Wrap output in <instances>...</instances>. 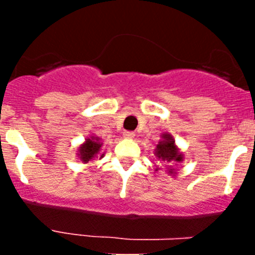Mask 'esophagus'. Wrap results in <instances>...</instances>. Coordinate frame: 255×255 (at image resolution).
<instances>
[{
    "label": "esophagus",
    "mask_w": 255,
    "mask_h": 255,
    "mask_svg": "<svg viewBox=\"0 0 255 255\" xmlns=\"http://www.w3.org/2000/svg\"><path fill=\"white\" fill-rule=\"evenodd\" d=\"M124 136H125V138H128V139H134L135 134L132 131H125V132H124Z\"/></svg>",
    "instance_id": "1"
}]
</instances>
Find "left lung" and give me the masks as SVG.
I'll return each mask as SVG.
<instances>
[{
    "mask_svg": "<svg viewBox=\"0 0 255 255\" xmlns=\"http://www.w3.org/2000/svg\"><path fill=\"white\" fill-rule=\"evenodd\" d=\"M154 155L159 162L166 164L168 173L172 175V176L176 175V168H173V166H168V164H177L180 162H182V159H184V153L180 152L176 143H175V139L168 132H163L161 135V140L155 145ZM158 170L159 167L157 166L155 171Z\"/></svg>",
    "mask_w": 255,
    "mask_h": 255,
    "instance_id": "left-lung-1",
    "label": "left lung"
}]
</instances>
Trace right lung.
I'll list each match as a JSON object with an SVG mask.
<instances>
[{
  "mask_svg": "<svg viewBox=\"0 0 255 255\" xmlns=\"http://www.w3.org/2000/svg\"><path fill=\"white\" fill-rule=\"evenodd\" d=\"M102 139L97 135H91L89 138L85 139L83 144L76 150V155L83 163H88L89 161H93L94 158L102 159L105 157V153L102 152Z\"/></svg>",
  "mask_w": 255,
  "mask_h": 255,
  "instance_id": "right-lung-1",
  "label": "right lung"
}]
</instances>
